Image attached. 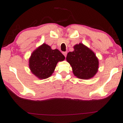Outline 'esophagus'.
Segmentation results:
<instances>
[{"mask_svg":"<svg viewBox=\"0 0 123 123\" xmlns=\"http://www.w3.org/2000/svg\"><path fill=\"white\" fill-rule=\"evenodd\" d=\"M63 55H64L65 57L67 56V51H65V52H63Z\"/></svg>","mask_w":123,"mask_h":123,"instance_id":"1","label":"esophagus"}]
</instances>
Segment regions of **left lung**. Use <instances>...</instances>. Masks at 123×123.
I'll list each match as a JSON object with an SVG mask.
<instances>
[{
  "label": "left lung",
  "instance_id": "left-lung-1",
  "mask_svg": "<svg viewBox=\"0 0 123 123\" xmlns=\"http://www.w3.org/2000/svg\"><path fill=\"white\" fill-rule=\"evenodd\" d=\"M74 51L69 52L67 61L72 68L74 75L81 80H89L98 72L99 61L94 52L82 43L75 45Z\"/></svg>",
  "mask_w": 123,
  "mask_h": 123
}]
</instances>
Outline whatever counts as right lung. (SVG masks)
<instances>
[{
  "label": "right lung",
  "mask_w": 123,
  "mask_h": 123,
  "mask_svg": "<svg viewBox=\"0 0 123 123\" xmlns=\"http://www.w3.org/2000/svg\"><path fill=\"white\" fill-rule=\"evenodd\" d=\"M64 59L65 56L59 50L51 49L49 45L43 43L31 54L28 65L33 74L44 80L53 74L57 63Z\"/></svg>",
  "instance_id": "obj_1"
}]
</instances>
